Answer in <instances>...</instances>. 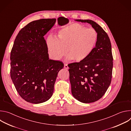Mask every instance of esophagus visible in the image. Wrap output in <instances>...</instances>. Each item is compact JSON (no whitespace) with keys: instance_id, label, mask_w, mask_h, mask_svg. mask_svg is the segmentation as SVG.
Segmentation results:
<instances>
[{"instance_id":"34e87169","label":"esophagus","mask_w":131,"mask_h":131,"mask_svg":"<svg viewBox=\"0 0 131 131\" xmlns=\"http://www.w3.org/2000/svg\"><path fill=\"white\" fill-rule=\"evenodd\" d=\"M64 67V68H65V69H68L69 68V67H68L67 64H65Z\"/></svg>"}]
</instances>
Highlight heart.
I'll use <instances>...</instances> for the list:
<instances>
[{"instance_id":"1","label":"heart","mask_w":131,"mask_h":131,"mask_svg":"<svg viewBox=\"0 0 131 131\" xmlns=\"http://www.w3.org/2000/svg\"><path fill=\"white\" fill-rule=\"evenodd\" d=\"M97 40L98 34L95 29L73 23L60 30L57 39L49 37L47 44L49 54L53 60H60L67 53V61L73 60L81 62L92 53Z\"/></svg>"}]
</instances>
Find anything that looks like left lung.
<instances>
[{
	"label": "left lung",
	"instance_id": "8db88e82",
	"mask_svg": "<svg viewBox=\"0 0 131 131\" xmlns=\"http://www.w3.org/2000/svg\"><path fill=\"white\" fill-rule=\"evenodd\" d=\"M91 24L98 34L96 46L84 61L68 65L71 93L76 100L90 103L100 100L109 86L113 67L111 45L107 34L90 20H75Z\"/></svg>",
	"mask_w": 131,
	"mask_h": 131
}]
</instances>
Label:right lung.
<instances>
[{"label": "right lung", "instance_id": "1", "mask_svg": "<svg viewBox=\"0 0 131 131\" xmlns=\"http://www.w3.org/2000/svg\"><path fill=\"white\" fill-rule=\"evenodd\" d=\"M55 18L34 21L18 33L10 54V76L20 96L27 102L40 104L53 95L54 86L64 64L50 60L44 36Z\"/></svg>", "mask_w": 131, "mask_h": 131}]
</instances>
